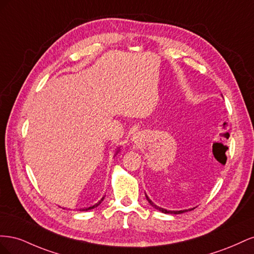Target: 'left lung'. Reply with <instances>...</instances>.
<instances>
[{
  "label": "left lung",
  "instance_id": "obj_1",
  "mask_svg": "<svg viewBox=\"0 0 254 254\" xmlns=\"http://www.w3.org/2000/svg\"><path fill=\"white\" fill-rule=\"evenodd\" d=\"M145 196H146V199H147L148 200V202L150 203V205H152L153 207H155L156 210H158V211H160V212H162V213H165V214H182V213H186V212H188V211H191L193 209H195V207H193V209H189V210H180V211H168V210H166V209H163V207H161V206H158L157 204H155L153 203L150 199H149V197L145 194Z\"/></svg>",
  "mask_w": 254,
  "mask_h": 254
}]
</instances>
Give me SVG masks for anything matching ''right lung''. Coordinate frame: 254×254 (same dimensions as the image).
<instances>
[{"label": "right lung", "instance_id": "1", "mask_svg": "<svg viewBox=\"0 0 254 254\" xmlns=\"http://www.w3.org/2000/svg\"><path fill=\"white\" fill-rule=\"evenodd\" d=\"M120 152V149L117 151V152H115V155L114 156H117L118 155V153ZM104 199H105V196L101 199V200H99L97 203H95L94 205H92V206H89V207H86V209H82V210H80V211H89V210H92V209H94V207H96V206H98L99 204H101L102 203V201L104 200Z\"/></svg>", "mask_w": 254, "mask_h": 254}]
</instances>
